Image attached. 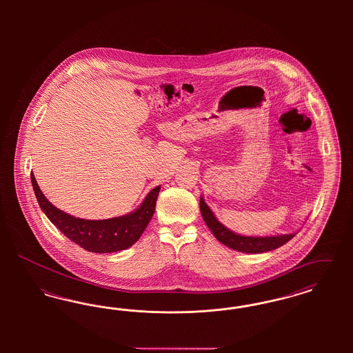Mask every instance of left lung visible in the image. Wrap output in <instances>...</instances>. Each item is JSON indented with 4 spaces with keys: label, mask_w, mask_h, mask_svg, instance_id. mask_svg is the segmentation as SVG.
Listing matches in <instances>:
<instances>
[{
    "label": "left lung",
    "mask_w": 353,
    "mask_h": 353,
    "mask_svg": "<svg viewBox=\"0 0 353 353\" xmlns=\"http://www.w3.org/2000/svg\"><path fill=\"white\" fill-rule=\"evenodd\" d=\"M200 210L201 216L210 232L225 246L236 250V252H248V254H259L270 252L283 246L296 233L291 234L270 235V236H248V235L236 234L228 229L225 225L219 222L210 208L206 205L203 197H200Z\"/></svg>",
    "instance_id": "left-lung-1"
}]
</instances>
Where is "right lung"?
I'll list each match as a JSON object with an SVG mask.
<instances>
[{"label": "right lung", "instance_id": "add662e5", "mask_svg": "<svg viewBox=\"0 0 353 353\" xmlns=\"http://www.w3.org/2000/svg\"><path fill=\"white\" fill-rule=\"evenodd\" d=\"M30 179L37 201L46 217L68 239L83 248L84 250L103 254L125 250L137 242L154 213L156 200L160 192V185L153 188L140 206L125 216L108 219H77L49 202L37 184L33 172Z\"/></svg>", "mask_w": 353, "mask_h": 353}]
</instances>
